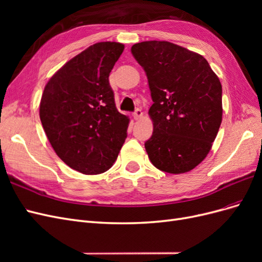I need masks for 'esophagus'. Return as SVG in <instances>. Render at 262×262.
I'll return each instance as SVG.
<instances>
[{"mask_svg":"<svg viewBox=\"0 0 262 262\" xmlns=\"http://www.w3.org/2000/svg\"><path fill=\"white\" fill-rule=\"evenodd\" d=\"M132 116H133V118H134V119H136V120H139V119H140L142 116H143V113H142V110H141V109H139V108H138V109L136 110V112L133 113V115H132Z\"/></svg>","mask_w":262,"mask_h":262,"instance_id":"esophagus-1","label":"esophagus"}]
</instances>
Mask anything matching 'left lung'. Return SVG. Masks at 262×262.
I'll return each mask as SVG.
<instances>
[{
	"label": "left lung",
	"instance_id": "8db88e82",
	"mask_svg": "<svg viewBox=\"0 0 262 262\" xmlns=\"http://www.w3.org/2000/svg\"><path fill=\"white\" fill-rule=\"evenodd\" d=\"M147 76L153 105V134L145 142L149 161L160 170L182 173L199 165L222 122V85L201 54L168 41L132 46Z\"/></svg>",
	"mask_w": 262,
	"mask_h": 262
}]
</instances>
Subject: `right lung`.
I'll list each match as a JSON object with an SVG mask.
<instances>
[{"instance_id": "obj_1", "label": "right lung", "mask_w": 262, "mask_h": 262, "mask_svg": "<svg viewBox=\"0 0 262 262\" xmlns=\"http://www.w3.org/2000/svg\"><path fill=\"white\" fill-rule=\"evenodd\" d=\"M124 46L97 42L67 62L47 83L40 120L54 152L85 175L105 172L124 143L129 118L116 108L109 74Z\"/></svg>"}]
</instances>
